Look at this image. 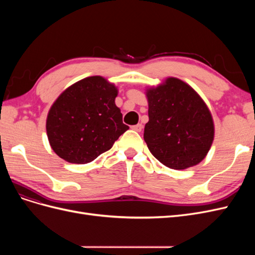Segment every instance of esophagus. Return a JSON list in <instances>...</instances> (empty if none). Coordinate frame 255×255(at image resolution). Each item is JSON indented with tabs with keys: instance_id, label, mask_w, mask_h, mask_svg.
<instances>
[{
	"instance_id": "34e87169",
	"label": "esophagus",
	"mask_w": 255,
	"mask_h": 255,
	"mask_svg": "<svg viewBox=\"0 0 255 255\" xmlns=\"http://www.w3.org/2000/svg\"><path fill=\"white\" fill-rule=\"evenodd\" d=\"M132 128H133L134 130H136V132H141V129H142V125H141V123H139V125L133 126V127H132Z\"/></svg>"
}]
</instances>
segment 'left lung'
Masks as SVG:
<instances>
[{
    "label": "left lung",
    "instance_id": "1",
    "mask_svg": "<svg viewBox=\"0 0 255 255\" xmlns=\"http://www.w3.org/2000/svg\"><path fill=\"white\" fill-rule=\"evenodd\" d=\"M145 96L149 121L143 138L153 156L174 170L202 161L212 146L215 127L198 92L180 79L167 78L146 88Z\"/></svg>",
    "mask_w": 255,
    "mask_h": 255
}]
</instances>
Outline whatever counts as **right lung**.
<instances>
[{"label": "right lung", "mask_w": 255, "mask_h": 255, "mask_svg": "<svg viewBox=\"0 0 255 255\" xmlns=\"http://www.w3.org/2000/svg\"><path fill=\"white\" fill-rule=\"evenodd\" d=\"M118 89L102 76H89L69 86L53 103L47 135L57 155L72 164H87L109 151L128 129L115 103Z\"/></svg>", "instance_id": "right-lung-1"}]
</instances>
